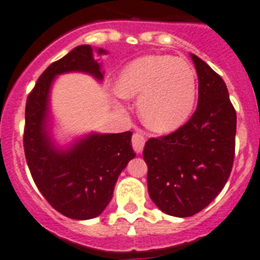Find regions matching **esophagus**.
<instances>
[{"label":"esophagus","instance_id":"34e87169","mask_svg":"<svg viewBox=\"0 0 260 260\" xmlns=\"http://www.w3.org/2000/svg\"><path fill=\"white\" fill-rule=\"evenodd\" d=\"M144 144H145V137L143 136V133L136 132L132 135V145L135 148L136 152H141L144 148Z\"/></svg>","mask_w":260,"mask_h":260}]
</instances>
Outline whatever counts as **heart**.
I'll use <instances>...</instances> for the list:
<instances>
[{"label":"heart","instance_id":"heart-1","mask_svg":"<svg viewBox=\"0 0 260 260\" xmlns=\"http://www.w3.org/2000/svg\"><path fill=\"white\" fill-rule=\"evenodd\" d=\"M116 90L136 98L141 120L154 132L178 129L192 115L198 77L192 65L170 55H148L131 61L117 77Z\"/></svg>","mask_w":260,"mask_h":260}]
</instances>
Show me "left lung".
Here are the masks:
<instances>
[{"instance_id": "1", "label": "left lung", "mask_w": 260, "mask_h": 260, "mask_svg": "<svg viewBox=\"0 0 260 260\" xmlns=\"http://www.w3.org/2000/svg\"><path fill=\"white\" fill-rule=\"evenodd\" d=\"M198 108L189 120L144 146L148 191L158 208L175 217L204 209L229 179L236 152L237 114L224 80L196 55Z\"/></svg>"}]
</instances>
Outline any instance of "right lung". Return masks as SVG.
Instances as JSON below:
<instances>
[{
  "instance_id": "right-lung-1",
  "label": "right lung",
  "mask_w": 260,
  "mask_h": 260,
  "mask_svg": "<svg viewBox=\"0 0 260 260\" xmlns=\"http://www.w3.org/2000/svg\"><path fill=\"white\" fill-rule=\"evenodd\" d=\"M105 52L99 49V53ZM86 72L102 80L90 46H78L43 72L26 102L23 148L31 177L47 202L74 220L102 213L112 198L117 177L135 157L132 132L90 135L68 152L53 148L46 132L52 80L67 72Z\"/></svg>"
}]
</instances>
